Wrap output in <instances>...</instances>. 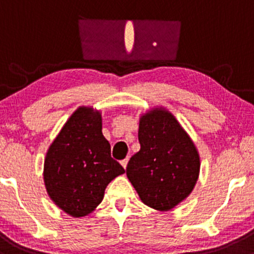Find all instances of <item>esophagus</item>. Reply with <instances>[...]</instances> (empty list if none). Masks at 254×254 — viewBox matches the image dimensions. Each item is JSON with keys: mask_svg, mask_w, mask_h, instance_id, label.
Wrapping results in <instances>:
<instances>
[{"mask_svg": "<svg viewBox=\"0 0 254 254\" xmlns=\"http://www.w3.org/2000/svg\"><path fill=\"white\" fill-rule=\"evenodd\" d=\"M127 163H128V158H125V159H122V161H121V164H122V167H124L125 169H126V167H127Z\"/></svg>", "mask_w": 254, "mask_h": 254, "instance_id": "34e87169", "label": "esophagus"}]
</instances>
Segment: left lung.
Returning a JSON list of instances; mask_svg holds the SVG:
<instances>
[{
  "instance_id": "8db88e82",
  "label": "left lung",
  "mask_w": 254,
  "mask_h": 254,
  "mask_svg": "<svg viewBox=\"0 0 254 254\" xmlns=\"http://www.w3.org/2000/svg\"><path fill=\"white\" fill-rule=\"evenodd\" d=\"M140 150L128 162L127 178L147 206L168 211L194 189L200 158L186 130L172 113L155 108L141 115Z\"/></svg>"
}]
</instances>
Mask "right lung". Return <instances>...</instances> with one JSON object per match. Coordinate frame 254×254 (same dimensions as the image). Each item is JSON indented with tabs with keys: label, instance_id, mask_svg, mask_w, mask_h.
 I'll use <instances>...</instances> for the list:
<instances>
[{
	"label": "right lung",
	"instance_id": "right-lung-1",
	"mask_svg": "<svg viewBox=\"0 0 254 254\" xmlns=\"http://www.w3.org/2000/svg\"><path fill=\"white\" fill-rule=\"evenodd\" d=\"M124 173L102 133L101 112L79 107L50 145L43 175L51 200L69 216L84 217L103 200L108 184Z\"/></svg>",
	"mask_w": 254,
	"mask_h": 254
}]
</instances>
